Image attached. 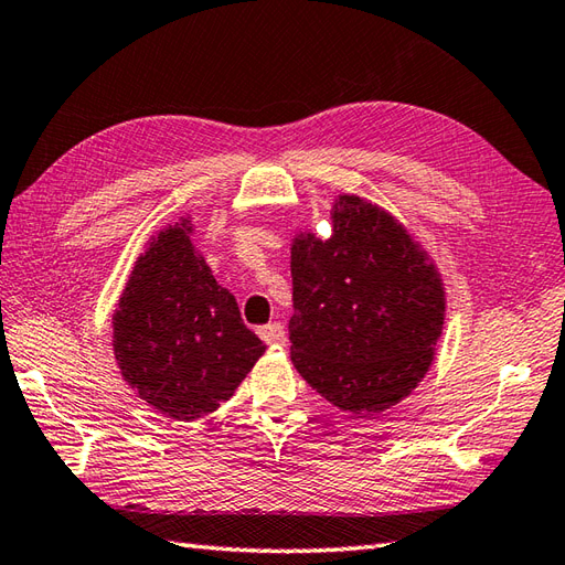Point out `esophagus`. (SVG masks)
I'll return each mask as SVG.
<instances>
[{"label": "esophagus", "mask_w": 565, "mask_h": 565, "mask_svg": "<svg viewBox=\"0 0 565 565\" xmlns=\"http://www.w3.org/2000/svg\"><path fill=\"white\" fill-rule=\"evenodd\" d=\"M257 334L262 337V342H267L269 347H284L286 344V332L281 322H269L265 327H259Z\"/></svg>", "instance_id": "34e87169"}]
</instances>
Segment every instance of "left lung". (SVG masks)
Returning a JSON list of instances; mask_svg holds the SVG:
<instances>
[{
  "label": "left lung",
  "instance_id": "8db88e82",
  "mask_svg": "<svg viewBox=\"0 0 565 565\" xmlns=\"http://www.w3.org/2000/svg\"><path fill=\"white\" fill-rule=\"evenodd\" d=\"M330 241L291 247V361L306 383L359 416L390 409L422 383L443 332L436 267L383 209L344 194Z\"/></svg>",
  "mask_w": 565,
  "mask_h": 565
}]
</instances>
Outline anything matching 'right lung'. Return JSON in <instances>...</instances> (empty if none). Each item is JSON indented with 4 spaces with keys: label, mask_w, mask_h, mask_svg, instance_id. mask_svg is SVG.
I'll return each mask as SVG.
<instances>
[{
    "label": "right lung",
    "mask_w": 565,
    "mask_h": 565,
    "mask_svg": "<svg viewBox=\"0 0 565 565\" xmlns=\"http://www.w3.org/2000/svg\"><path fill=\"white\" fill-rule=\"evenodd\" d=\"M190 233L182 218L156 235L113 318L122 377L178 422L216 412L267 349L245 327L233 294L196 255Z\"/></svg>",
    "instance_id": "obj_1"
}]
</instances>
